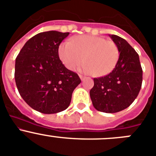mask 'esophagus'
Masks as SVG:
<instances>
[{
  "instance_id": "obj_1",
  "label": "esophagus",
  "mask_w": 156,
  "mask_h": 156,
  "mask_svg": "<svg viewBox=\"0 0 156 156\" xmlns=\"http://www.w3.org/2000/svg\"><path fill=\"white\" fill-rule=\"evenodd\" d=\"M79 77H80V78H81V81H83V80L85 79V77H83L82 75H79Z\"/></svg>"
}]
</instances>
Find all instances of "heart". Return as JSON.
Wrapping results in <instances>:
<instances>
[{
    "label": "heart",
    "instance_id": "1",
    "mask_svg": "<svg viewBox=\"0 0 156 156\" xmlns=\"http://www.w3.org/2000/svg\"><path fill=\"white\" fill-rule=\"evenodd\" d=\"M58 55L66 68L76 69L85 61L82 70L95 77H102L111 72L119 59L116 43L100 36L82 35L64 41L58 47Z\"/></svg>",
    "mask_w": 156,
    "mask_h": 156
}]
</instances>
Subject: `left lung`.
<instances>
[{
  "label": "left lung",
  "mask_w": 156,
  "mask_h": 156,
  "mask_svg": "<svg viewBox=\"0 0 156 156\" xmlns=\"http://www.w3.org/2000/svg\"><path fill=\"white\" fill-rule=\"evenodd\" d=\"M109 36L118 47V61L109 75L94 78L90 97L98 111L113 113L127 108L137 98L142 83V68L137 53L124 39Z\"/></svg>",
  "instance_id": "obj_1"
}]
</instances>
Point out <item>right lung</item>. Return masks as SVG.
<instances>
[{
    "mask_svg": "<svg viewBox=\"0 0 156 156\" xmlns=\"http://www.w3.org/2000/svg\"><path fill=\"white\" fill-rule=\"evenodd\" d=\"M69 33H38L24 45L15 60V79L19 94L33 109L51 114L69 106L75 88L81 83L78 74L66 68L58 47Z\"/></svg>",
    "mask_w": 156,
    "mask_h": 156,
    "instance_id": "1",
    "label": "right lung"
}]
</instances>
